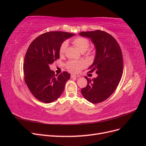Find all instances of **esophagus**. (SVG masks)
<instances>
[{"instance_id": "1", "label": "esophagus", "mask_w": 146, "mask_h": 146, "mask_svg": "<svg viewBox=\"0 0 146 146\" xmlns=\"http://www.w3.org/2000/svg\"><path fill=\"white\" fill-rule=\"evenodd\" d=\"M80 76H79L78 74H76V75H71V78H78L80 77Z\"/></svg>"}]
</instances>
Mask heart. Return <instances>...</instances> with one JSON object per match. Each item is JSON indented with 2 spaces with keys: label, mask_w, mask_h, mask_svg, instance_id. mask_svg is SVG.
<instances>
[{
  "label": "heart",
  "mask_w": 146,
  "mask_h": 146,
  "mask_svg": "<svg viewBox=\"0 0 146 146\" xmlns=\"http://www.w3.org/2000/svg\"><path fill=\"white\" fill-rule=\"evenodd\" d=\"M73 44L76 46L78 49L81 52L86 51L90 46V42L88 39L83 37H77L75 38L73 41ZM68 47V42L64 41L62 43L60 48V55H63ZM85 66V63L83 61H70L66 64V68L69 71L72 73L78 72L80 70Z\"/></svg>",
  "instance_id": "b5f03b06"
}]
</instances>
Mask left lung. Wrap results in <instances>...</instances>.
Here are the masks:
<instances>
[{
	"label": "left lung",
	"mask_w": 146,
	"mask_h": 146,
	"mask_svg": "<svg viewBox=\"0 0 146 146\" xmlns=\"http://www.w3.org/2000/svg\"><path fill=\"white\" fill-rule=\"evenodd\" d=\"M90 39L96 48L93 63L88 69L95 71L98 77L88 81L81 92L88 101L98 104L107 99L115 91L122 76L123 58L120 46L111 35L101 30L79 33Z\"/></svg>",
	"instance_id": "8db88e82"
}]
</instances>
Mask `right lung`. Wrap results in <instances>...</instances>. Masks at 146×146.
I'll return each instance as SVG.
<instances>
[{
  "label": "right lung",
  "mask_w": 146,
  "mask_h": 146,
  "mask_svg": "<svg viewBox=\"0 0 146 146\" xmlns=\"http://www.w3.org/2000/svg\"><path fill=\"white\" fill-rule=\"evenodd\" d=\"M75 34L50 32L38 36L30 44L25 56L24 74L25 83L38 100L51 103L60 98L70 74L63 72L58 76L49 65L60 58L62 43Z\"/></svg>",
  "instance_id": "1"
}]
</instances>
